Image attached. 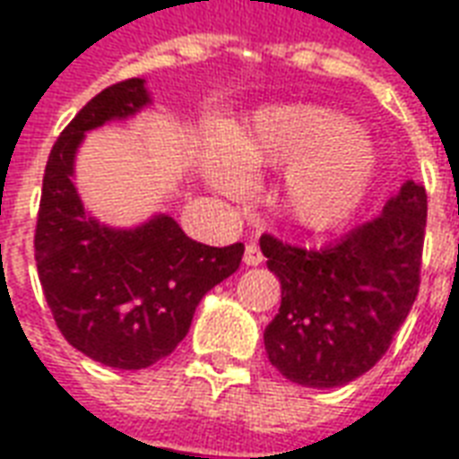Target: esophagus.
<instances>
[{
	"label": "esophagus",
	"mask_w": 459,
	"mask_h": 459,
	"mask_svg": "<svg viewBox=\"0 0 459 459\" xmlns=\"http://www.w3.org/2000/svg\"><path fill=\"white\" fill-rule=\"evenodd\" d=\"M243 262L247 266H257L264 262V255H262V250H259L257 243H247V247H245V257Z\"/></svg>",
	"instance_id": "obj_1"
}]
</instances>
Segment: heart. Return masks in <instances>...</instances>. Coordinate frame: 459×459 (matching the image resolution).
I'll return each instance as SVG.
<instances>
[{
	"label": "heart",
	"instance_id": "1",
	"mask_svg": "<svg viewBox=\"0 0 459 459\" xmlns=\"http://www.w3.org/2000/svg\"><path fill=\"white\" fill-rule=\"evenodd\" d=\"M288 169L279 204L305 229H331L362 202L377 154L369 140L338 111L283 104L259 111L230 152H214L209 176L226 193L247 186L245 169Z\"/></svg>",
	"mask_w": 459,
	"mask_h": 459
}]
</instances>
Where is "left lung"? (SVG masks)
<instances>
[{"instance_id": "obj_1", "label": "left lung", "mask_w": 459, "mask_h": 459, "mask_svg": "<svg viewBox=\"0 0 459 459\" xmlns=\"http://www.w3.org/2000/svg\"><path fill=\"white\" fill-rule=\"evenodd\" d=\"M427 190L407 180L384 212L321 250L264 233L266 266L281 281L264 331L269 362L293 384L335 388L391 348L420 293Z\"/></svg>"}]
</instances>
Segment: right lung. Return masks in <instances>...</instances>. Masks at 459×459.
I'll return each instance as SVG.
<instances>
[{
	"label": "right lung",
	"mask_w": 459,
	"mask_h": 459,
	"mask_svg": "<svg viewBox=\"0 0 459 459\" xmlns=\"http://www.w3.org/2000/svg\"><path fill=\"white\" fill-rule=\"evenodd\" d=\"M150 104L143 78L109 85L64 128L47 159L35 262L61 335L114 369H147L171 355L204 295L236 273L245 245L209 247L157 214L138 229H109L82 209L74 161L85 133Z\"/></svg>",
	"instance_id": "1"
}]
</instances>
